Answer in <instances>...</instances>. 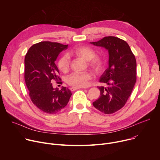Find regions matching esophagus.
<instances>
[{"label":"esophagus","mask_w":160,"mask_h":160,"mask_svg":"<svg viewBox=\"0 0 160 160\" xmlns=\"http://www.w3.org/2000/svg\"><path fill=\"white\" fill-rule=\"evenodd\" d=\"M81 88H80V87H72L70 88L71 91H75L76 90H78V89H81Z\"/></svg>","instance_id":"1"}]
</instances>
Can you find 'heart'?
Returning <instances> with one entry per match:
<instances>
[{
  "label": "heart",
  "instance_id": "obj_1",
  "mask_svg": "<svg viewBox=\"0 0 160 160\" xmlns=\"http://www.w3.org/2000/svg\"><path fill=\"white\" fill-rule=\"evenodd\" d=\"M69 54L81 57L88 60V63L95 70L98 71L103 67V62L99 56H95L93 49L88 46H80L69 52ZM70 58L67 55H62L58 62V67L62 72H67L70 68ZM92 78V74L90 72H75L70 74L67 78V82L70 86L83 88L89 84Z\"/></svg>",
  "mask_w": 160,
  "mask_h": 160
}]
</instances>
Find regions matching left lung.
<instances>
[{"instance_id":"left-lung-1","label":"left lung","mask_w":160,"mask_h":160,"mask_svg":"<svg viewBox=\"0 0 160 160\" xmlns=\"http://www.w3.org/2000/svg\"><path fill=\"white\" fill-rule=\"evenodd\" d=\"M90 43L109 52V67L100 79L108 86H98L100 97L93 105L103 113L112 114L125 105L132 93L137 79L135 57L128 43L116 37H105Z\"/></svg>"}]
</instances>
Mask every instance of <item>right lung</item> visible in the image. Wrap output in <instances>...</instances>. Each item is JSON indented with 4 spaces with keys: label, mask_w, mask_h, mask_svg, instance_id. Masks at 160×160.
<instances>
[{
    "label": "right lung",
    "mask_w": 160,
    "mask_h": 160,
    "mask_svg": "<svg viewBox=\"0 0 160 160\" xmlns=\"http://www.w3.org/2000/svg\"><path fill=\"white\" fill-rule=\"evenodd\" d=\"M68 45L49 41L32 46L25 58V81L33 103L42 111L56 114L67 105L72 93L66 87L60 90L52 82L61 79L55 62ZM58 83H62L58 82Z\"/></svg>",
    "instance_id": "right-lung-1"
}]
</instances>
